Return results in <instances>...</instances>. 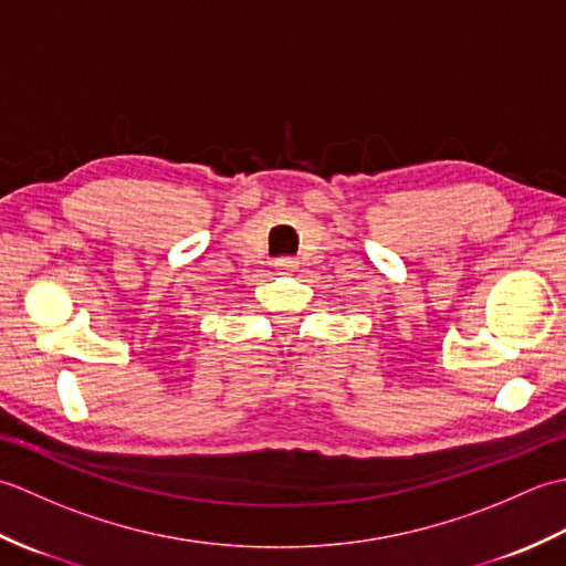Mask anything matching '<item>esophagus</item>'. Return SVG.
<instances>
[{
    "mask_svg": "<svg viewBox=\"0 0 566 566\" xmlns=\"http://www.w3.org/2000/svg\"><path fill=\"white\" fill-rule=\"evenodd\" d=\"M274 268H276V272L290 274V272H294L298 268V260L296 258H280V260L274 262Z\"/></svg>",
    "mask_w": 566,
    "mask_h": 566,
    "instance_id": "1",
    "label": "esophagus"
}]
</instances>
